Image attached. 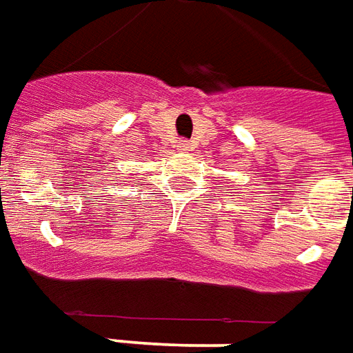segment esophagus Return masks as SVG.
<instances>
[{"label":"esophagus","instance_id":"obj_1","mask_svg":"<svg viewBox=\"0 0 353 353\" xmlns=\"http://www.w3.org/2000/svg\"><path fill=\"white\" fill-rule=\"evenodd\" d=\"M176 150H181V152H190V150H192V144H190L188 141H179Z\"/></svg>","mask_w":353,"mask_h":353}]
</instances>
